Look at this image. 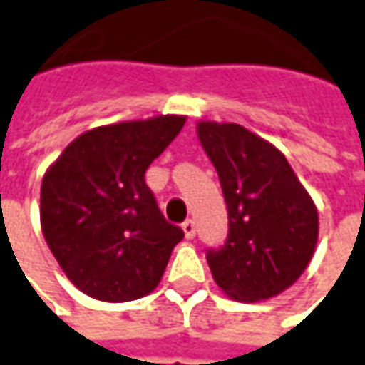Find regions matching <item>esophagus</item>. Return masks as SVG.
<instances>
[{
    "instance_id": "obj_1",
    "label": "esophagus",
    "mask_w": 365,
    "mask_h": 365,
    "mask_svg": "<svg viewBox=\"0 0 365 365\" xmlns=\"http://www.w3.org/2000/svg\"><path fill=\"white\" fill-rule=\"evenodd\" d=\"M182 227H183V234H185V237H187V240H192L193 235H195V222H193V220H185V222L182 224Z\"/></svg>"
}]
</instances>
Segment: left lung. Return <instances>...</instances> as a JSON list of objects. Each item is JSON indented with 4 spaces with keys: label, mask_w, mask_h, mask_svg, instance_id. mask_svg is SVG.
<instances>
[{
    "label": "left lung",
    "mask_w": 365,
    "mask_h": 365,
    "mask_svg": "<svg viewBox=\"0 0 365 365\" xmlns=\"http://www.w3.org/2000/svg\"><path fill=\"white\" fill-rule=\"evenodd\" d=\"M197 135L227 205V237L207 247L217 286L240 302L277 296L304 274L318 210L286 155L237 123L202 121Z\"/></svg>",
    "instance_id": "obj_1"
}]
</instances>
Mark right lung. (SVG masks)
<instances>
[{"label": "right lung", "mask_w": 365, "mask_h": 365, "mask_svg": "<svg viewBox=\"0 0 365 365\" xmlns=\"http://www.w3.org/2000/svg\"><path fill=\"white\" fill-rule=\"evenodd\" d=\"M183 123L160 115L86 131L43 175L46 242L83 294L130 302L160 284L183 230L163 217L145 170Z\"/></svg>", "instance_id": "add662e5"}]
</instances>
